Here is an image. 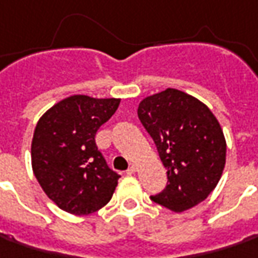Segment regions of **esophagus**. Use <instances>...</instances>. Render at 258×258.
Listing matches in <instances>:
<instances>
[{
	"instance_id": "1",
	"label": "esophagus",
	"mask_w": 258,
	"mask_h": 258,
	"mask_svg": "<svg viewBox=\"0 0 258 258\" xmlns=\"http://www.w3.org/2000/svg\"><path fill=\"white\" fill-rule=\"evenodd\" d=\"M136 171H137V167H136V165H130L128 170H127L125 173L128 174V175H131V174H134V173H136Z\"/></svg>"
}]
</instances>
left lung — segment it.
Wrapping results in <instances>:
<instances>
[{
	"mask_svg": "<svg viewBox=\"0 0 258 258\" xmlns=\"http://www.w3.org/2000/svg\"><path fill=\"white\" fill-rule=\"evenodd\" d=\"M137 112L167 168V185L151 200L177 213L206 200L226 164L224 134L209 107L167 88L144 98Z\"/></svg>",
	"mask_w": 258,
	"mask_h": 258,
	"instance_id": "left-lung-1",
	"label": "left lung"
}]
</instances>
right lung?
Returning a JSON list of instances; mask_svg holds the SVG:
<instances>
[{
    "mask_svg": "<svg viewBox=\"0 0 258 258\" xmlns=\"http://www.w3.org/2000/svg\"><path fill=\"white\" fill-rule=\"evenodd\" d=\"M118 105V98L73 95L38 121L31 144L32 170L61 210L85 216L111 200L120 174L108 167L95 134Z\"/></svg>",
    "mask_w": 258,
    "mask_h": 258,
    "instance_id": "obj_1",
    "label": "right lung"
}]
</instances>
